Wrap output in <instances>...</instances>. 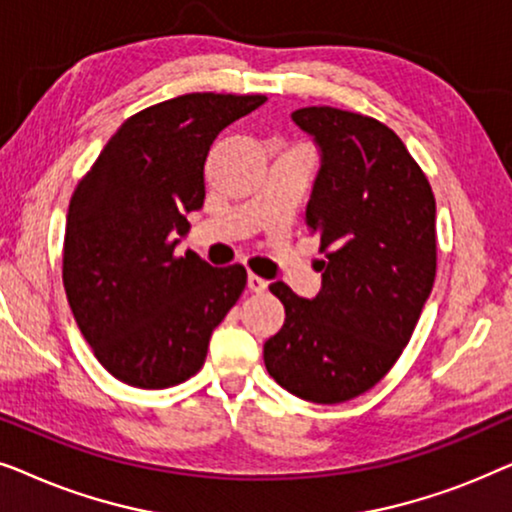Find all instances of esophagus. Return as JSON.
<instances>
[{
	"label": "esophagus",
	"mask_w": 512,
	"mask_h": 512,
	"mask_svg": "<svg viewBox=\"0 0 512 512\" xmlns=\"http://www.w3.org/2000/svg\"><path fill=\"white\" fill-rule=\"evenodd\" d=\"M247 286H249V291H254V293H263L265 289H268V282H265L263 277L254 275V272H249V277H247Z\"/></svg>",
	"instance_id": "esophagus-1"
}]
</instances>
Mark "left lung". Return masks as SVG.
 <instances>
[{
	"label": "left lung",
	"instance_id": "8db88e82",
	"mask_svg": "<svg viewBox=\"0 0 512 512\" xmlns=\"http://www.w3.org/2000/svg\"><path fill=\"white\" fill-rule=\"evenodd\" d=\"M291 118L321 149L305 223L326 261L317 298L270 284L286 319L263 361L289 394L331 405L373 389L410 342L436 279V198L375 118L333 107Z\"/></svg>",
	"mask_w": 512,
	"mask_h": 512
}]
</instances>
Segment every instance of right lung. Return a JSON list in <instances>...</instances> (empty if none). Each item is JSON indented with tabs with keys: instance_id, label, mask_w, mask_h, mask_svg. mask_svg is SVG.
Here are the masks:
<instances>
[{
	"instance_id": "obj_1",
	"label": "right lung",
	"mask_w": 512,
	"mask_h": 512,
	"mask_svg": "<svg viewBox=\"0 0 512 512\" xmlns=\"http://www.w3.org/2000/svg\"><path fill=\"white\" fill-rule=\"evenodd\" d=\"M265 95L188 93L130 116L69 200L62 284L93 354L116 380L167 389L202 368L212 331L247 286L240 263L174 256L205 202L216 135Z\"/></svg>"
}]
</instances>
